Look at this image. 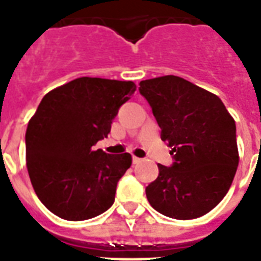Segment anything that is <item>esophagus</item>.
Returning <instances> with one entry per match:
<instances>
[{
	"instance_id": "esophagus-1",
	"label": "esophagus",
	"mask_w": 261,
	"mask_h": 261,
	"mask_svg": "<svg viewBox=\"0 0 261 261\" xmlns=\"http://www.w3.org/2000/svg\"><path fill=\"white\" fill-rule=\"evenodd\" d=\"M141 161H142V159H139V157H135V155L133 157V163H134V164H139Z\"/></svg>"
}]
</instances>
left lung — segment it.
Listing matches in <instances>:
<instances>
[{
	"label": "left lung",
	"instance_id": "obj_1",
	"mask_svg": "<svg viewBox=\"0 0 261 261\" xmlns=\"http://www.w3.org/2000/svg\"><path fill=\"white\" fill-rule=\"evenodd\" d=\"M139 92L174 159L171 168L159 164L147 200L169 218L207 214L227 194L239 167L234 119L217 94L177 75L141 81Z\"/></svg>",
	"mask_w": 261,
	"mask_h": 261
}]
</instances>
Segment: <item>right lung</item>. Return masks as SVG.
<instances>
[{
  "label": "right lung",
  "mask_w": 261,
  "mask_h": 261,
  "mask_svg": "<svg viewBox=\"0 0 261 261\" xmlns=\"http://www.w3.org/2000/svg\"><path fill=\"white\" fill-rule=\"evenodd\" d=\"M135 89L133 81L80 77L43 97L27 127L25 161L35 194L53 214L85 221L114 204L133 157L93 146Z\"/></svg>",
  "instance_id": "obj_1"
}]
</instances>
